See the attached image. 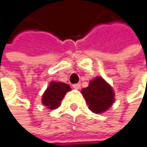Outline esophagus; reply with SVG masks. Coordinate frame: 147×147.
I'll return each instance as SVG.
<instances>
[{
  "mask_svg": "<svg viewBox=\"0 0 147 147\" xmlns=\"http://www.w3.org/2000/svg\"><path fill=\"white\" fill-rule=\"evenodd\" d=\"M72 87L74 88V89H76V90H78V89H80L81 84H73V85H72Z\"/></svg>",
  "mask_w": 147,
  "mask_h": 147,
  "instance_id": "esophagus-1",
  "label": "esophagus"
}]
</instances>
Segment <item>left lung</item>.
I'll use <instances>...</instances> for the list:
<instances>
[{
    "label": "left lung",
    "instance_id": "8db88e82",
    "mask_svg": "<svg viewBox=\"0 0 147 147\" xmlns=\"http://www.w3.org/2000/svg\"><path fill=\"white\" fill-rule=\"evenodd\" d=\"M81 92L89 105V109L97 114L106 111L115 101L111 86L101 77L91 80L89 86L84 88Z\"/></svg>",
    "mask_w": 147,
    "mask_h": 147
}]
</instances>
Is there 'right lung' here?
<instances>
[{"label": "right lung", "instance_id": "obj_1", "mask_svg": "<svg viewBox=\"0 0 147 147\" xmlns=\"http://www.w3.org/2000/svg\"><path fill=\"white\" fill-rule=\"evenodd\" d=\"M69 90V85L61 82L52 81L43 93L42 103L50 110L57 109L59 107L60 103L65 96V94Z\"/></svg>", "mask_w": 147, "mask_h": 147}]
</instances>
